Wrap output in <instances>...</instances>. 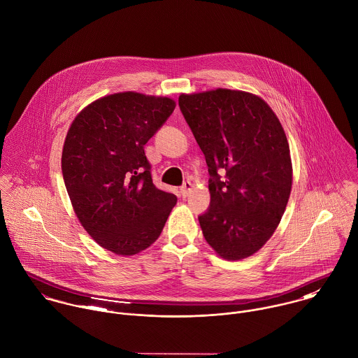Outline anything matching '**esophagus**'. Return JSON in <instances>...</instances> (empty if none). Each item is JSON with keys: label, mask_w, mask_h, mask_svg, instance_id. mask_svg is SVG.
I'll return each instance as SVG.
<instances>
[{"label": "esophagus", "mask_w": 358, "mask_h": 358, "mask_svg": "<svg viewBox=\"0 0 358 358\" xmlns=\"http://www.w3.org/2000/svg\"><path fill=\"white\" fill-rule=\"evenodd\" d=\"M192 182H189V181H187L182 187H181V189H180V192H181V195H182V198H187L188 195H189V192L192 191Z\"/></svg>", "instance_id": "esophagus-1"}]
</instances>
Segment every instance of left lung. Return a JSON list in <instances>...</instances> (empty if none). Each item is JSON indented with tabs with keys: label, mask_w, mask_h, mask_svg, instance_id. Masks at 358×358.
Instances as JSON below:
<instances>
[{
	"label": "left lung",
	"mask_w": 358,
	"mask_h": 358,
	"mask_svg": "<svg viewBox=\"0 0 358 358\" xmlns=\"http://www.w3.org/2000/svg\"><path fill=\"white\" fill-rule=\"evenodd\" d=\"M178 105L212 177L210 208L199 215L203 236L221 259H246L273 236L290 196L284 127L263 98L246 91L181 94ZM218 169L226 170L224 180Z\"/></svg>",
	"instance_id": "1"
}]
</instances>
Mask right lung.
Listing matches in <instances>:
<instances>
[{
  "instance_id": "obj_1",
  "label": "right lung",
  "mask_w": 358,
  "mask_h": 358,
  "mask_svg": "<svg viewBox=\"0 0 358 358\" xmlns=\"http://www.w3.org/2000/svg\"><path fill=\"white\" fill-rule=\"evenodd\" d=\"M176 108L169 96L136 91L95 99L78 112L62 149L73 210L88 235L134 256L160 235L177 196L153 185L143 145Z\"/></svg>"
}]
</instances>
